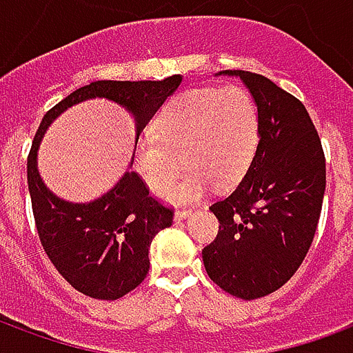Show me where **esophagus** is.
Returning a JSON list of instances; mask_svg holds the SVG:
<instances>
[{"label": "esophagus", "mask_w": 353, "mask_h": 353, "mask_svg": "<svg viewBox=\"0 0 353 353\" xmlns=\"http://www.w3.org/2000/svg\"><path fill=\"white\" fill-rule=\"evenodd\" d=\"M189 215H191V210H176L174 219H176V221H183V219H187Z\"/></svg>", "instance_id": "1"}]
</instances>
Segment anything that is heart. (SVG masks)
Returning a JSON list of instances; mask_svg holds the SVG:
<instances>
[{
	"instance_id": "obj_1",
	"label": "heart",
	"mask_w": 353,
	"mask_h": 353,
	"mask_svg": "<svg viewBox=\"0 0 353 353\" xmlns=\"http://www.w3.org/2000/svg\"><path fill=\"white\" fill-rule=\"evenodd\" d=\"M151 132L153 138L138 145L136 172L151 191L164 194L185 164L191 174L170 191L168 199L191 202L210 183L227 189L245 176L259 145V111L242 87L194 88L172 98Z\"/></svg>"
}]
</instances>
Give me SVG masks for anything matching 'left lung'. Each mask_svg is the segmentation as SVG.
Here are the masks:
<instances>
[{
	"instance_id": "obj_1",
	"label": "left lung",
	"mask_w": 353,
	"mask_h": 353,
	"mask_svg": "<svg viewBox=\"0 0 353 353\" xmlns=\"http://www.w3.org/2000/svg\"><path fill=\"white\" fill-rule=\"evenodd\" d=\"M238 77L259 111V145L242 181L210 206L219 234L202 250L208 276L238 299H259L296 272L318 229L325 157L308 111L263 75Z\"/></svg>"
}]
</instances>
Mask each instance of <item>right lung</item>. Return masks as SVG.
I'll return each instance as SVG.
<instances>
[{
    "label": "right lung",
    "instance_id": "obj_1",
    "mask_svg": "<svg viewBox=\"0 0 353 353\" xmlns=\"http://www.w3.org/2000/svg\"><path fill=\"white\" fill-rule=\"evenodd\" d=\"M181 81V75L162 81H96L57 103L37 128L28 157V189L37 232L52 265L83 295L115 301L138 288L149 272L151 242L172 225L174 214L149 194L132 170L90 202L60 199L45 185L37 168L43 136L64 111L81 101L103 98L134 117L138 145L141 132Z\"/></svg>",
    "mask_w": 353,
    "mask_h": 353
}]
</instances>
